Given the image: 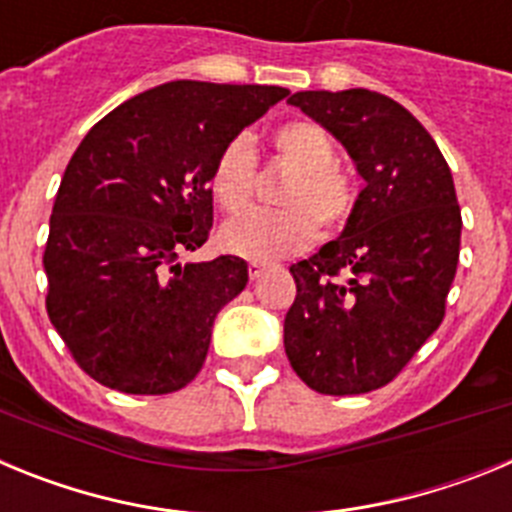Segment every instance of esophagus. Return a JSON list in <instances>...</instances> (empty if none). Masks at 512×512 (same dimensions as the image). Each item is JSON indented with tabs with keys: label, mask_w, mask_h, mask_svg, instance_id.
Wrapping results in <instances>:
<instances>
[{
	"label": "esophagus",
	"mask_w": 512,
	"mask_h": 512,
	"mask_svg": "<svg viewBox=\"0 0 512 512\" xmlns=\"http://www.w3.org/2000/svg\"><path fill=\"white\" fill-rule=\"evenodd\" d=\"M266 271H269V266L266 264H256V261H251V264H248V277H251V282H259Z\"/></svg>",
	"instance_id": "esophagus-1"
}]
</instances>
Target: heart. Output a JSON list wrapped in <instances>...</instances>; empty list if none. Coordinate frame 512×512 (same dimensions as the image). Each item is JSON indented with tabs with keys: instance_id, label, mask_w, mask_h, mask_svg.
Instances as JSON below:
<instances>
[{
	"instance_id": "obj_1",
	"label": "heart",
	"mask_w": 512,
	"mask_h": 512,
	"mask_svg": "<svg viewBox=\"0 0 512 512\" xmlns=\"http://www.w3.org/2000/svg\"><path fill=\"white\" fill-rule=\"evenodd\" d=\"M274 153L289 169L279 187L282 210H251L220 230L225 251L251 261H274L305 251L318 238L346 228L356 207V184L336 161V143L323 125L289 120L271 135ZM256 179V153L248 135L228 140L210 169V194L225 212L246 210Z\"/></svg>"
}]
</instances>
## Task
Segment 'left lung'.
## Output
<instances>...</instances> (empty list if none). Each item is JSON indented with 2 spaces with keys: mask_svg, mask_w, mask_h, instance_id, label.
Returning a JSON list of instances; mask_svg holds the SVG:
<instances>
[{
  "mask_svg": "<svg viewBox=\"0 0 512 512\" xmlns=\"http://www.w3.org/2000/svg\"><path fill=\"white\" fill-rule=\"evenodd\" d=\"M287 102L341 140L366 187L336 241L289 266L284 351L310 390L364 395L390 384L446 315L461 243L454 179L395 99L346 89Z\"/></svg>",
  "mask_w": 512,
  "mask_h": 512,
  "instance_id": "1",
  "label": "left lung"
}]
</instances>
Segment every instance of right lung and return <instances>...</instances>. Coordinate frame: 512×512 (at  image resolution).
Instances as JSON below:
<instances>
[{"mask_svg": "<svg viewBox=\"0 0 512 512\" xmlns=\"http://www.w3.org/2000/svg\"><path fill=\"white\" fill-rule=\"evenodd\" d=\"M284 87L169 81L84 135L53 202L45 310L76 364L125 395H169L200 374L212 323L248 264H179L212 228L220 148L287 97Z\"/></svg>", "mask_w": 512, "mask_h": 512, "instance_id": "right-lung-1", "label": "right lung"}]
</instances>
